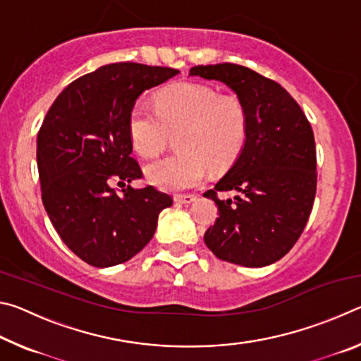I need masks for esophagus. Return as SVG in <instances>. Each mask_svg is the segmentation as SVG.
<instances>
[{
    "instance_id": "34e87169",
    "label": "esophagus",
    "mask_w": 361,
    "mask_h": 361,
    "mask_svg": "<svg viewBox=\"0 0 361 361\" xmlns=\"http://www.w3.org/2000/svg\"><path fill=\"white\" fill-rule=\"evenodd\" d=\"M173 199H175V202L188 205V204H192V202H194V200H195V195H191V194H185V195H181V194H176Z\"/></svg>"
}]
</instances>
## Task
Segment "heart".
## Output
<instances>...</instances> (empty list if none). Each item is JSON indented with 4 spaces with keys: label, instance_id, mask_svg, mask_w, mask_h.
Here are the masks:
<instances>
[{
    "label": "heart",
    "instance_id": "1",
    "mask_svg": "<svg viewBox=\"0 0 361 361\" xmlns=\"http://www.w3.org/2000/svg\"><path fill=\"white\" fill-rule=\"evenodd\" d=\"M180 154L146 164L151 185L167 191L199 186L213 170L229 167L245 140L247 113L234 95H221L210 85L178 82L164 89L156 109L137 103L129 116L133 148L145 157L166 148L170 133H178Z\"/></svg>",
    "mask_w": 361,
    "mask_h": 361
}]
</instances>
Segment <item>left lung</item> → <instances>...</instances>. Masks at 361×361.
<instances>
[{"label": "left lung", "instance_id": "1", "mask_svg": "<svg viewBox=\"0 0 361 361\" xmlns=\"http://www.w3.org/2000/svg\"><path fill=\"white\" fill-rule=\"evenodd\" d=\"M189 76L228 85L247 113L245 142L215 189L219 218L204 240L216 258L264 267L290 252L312 212L317 189L314 132L302 109L282 85L247 66L199 65ZM236 192L221 201L216 194Z\"/></svg>", "mask_w": 361, "mask_h": 361}]
</instances>
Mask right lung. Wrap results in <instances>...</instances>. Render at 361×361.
<instances>
[{"instance_id":"right-lung-1","label":"right lung","mask_w":361,"mask_h":361,"mask_svg":"<svg viewBox=\"0 0 361 361\" xmlns=\"http://www.w3.org/2000/svg\"><path fill=\"white\" fill-rule=\"evenodd\" d=\"M178 70L121 62L78 78L49 108L38 133L36 161L42 204L63 243L95 267H111L143 250L169 194L130 185L142 178L132 157L129 116L145 90Z\"/></svg>"}]
</instances>
